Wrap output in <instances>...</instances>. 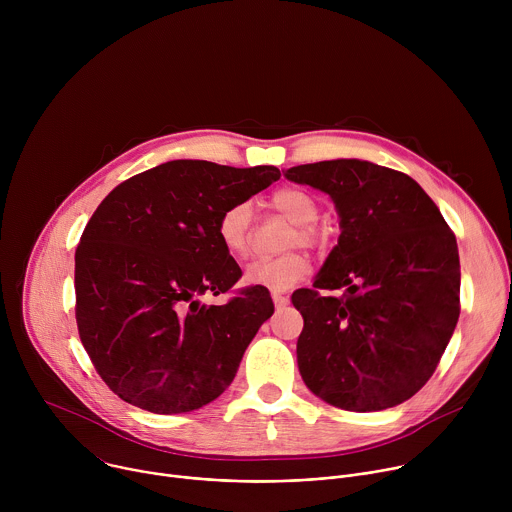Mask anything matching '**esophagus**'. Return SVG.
<instances>
[{
	"label": "esophagus",
	"instance_id": "esophagus-1",
	"mask_svg": "<svg viewBox=\"0 0 512 512\" xmlns=\"http://www.w3.org/2000/svg\"><path fill=\"white\" fill-rule=\"evenodd\" d=\"M273 304H275V308H285L289 304V298L283 294H273Z\"/></svg>",
	"mask_w": 512,
	"mask_h": 512
}]
</instances>
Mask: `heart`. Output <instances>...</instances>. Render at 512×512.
Segmentation results:
<instances>
[{
	"mask_svg": "<svg viewBox=\"0 0 512 512\" xmlns=\"http://www.w3.org/2000/svg\"><path fill=\"white\" fill-rule=\"evenodd\" d=\"M271 206L296 225V233L291 241L308 247L322 243V233L314 225L320 216V208L312 194L300 188H281L271 196ZM249 221L251 208L247 202H235L218 216L216 235L229 255H245L249 243ZM308 273L310 261L300 253H289L277 259L253 261L245 271V281L249 285L265 287L273 294H281V291L300 283Z\"/></svg>",
	"mask_w": 512,
	"mask_h": 512,
	"instance_id": "obj_1",
	"label": "heart"
}]
</instances>
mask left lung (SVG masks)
Returning a JSON list of instances; mask_svg holds the SVG:
<instances>
[{
    "mask_svg": "<svg viewBox=\"0 0 512 512\" xmlns=\"http://www.w3.org/2000/svg\"><path fill=\"white\" fill-rule=\"evenodd\" d=\"M283 176L328 194L338 245L291 296L304 318L306 387L346 411H383L433 375L460 316V255L440 208L407 174L364 160L294 166ZM347 287L344 299L318 288Z\"/></svg>",
    "mask_w": 512,
    "mask_h": 512,
    "instance_id": "8db88e82",
    "label": "left lung"
}]
</instances>
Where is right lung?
Returning a JSON list of instances; mask_svg holds the SVG:
<instances>
[{
	"label": "right lung",
	"instance_id": "add662e5",
	"mask_svg": "<svg viewBox=\"0 0 512 512\" xmlns=\"http://www.w3.org/2000/svg\"><path fill=\"white\" fill-rule=\"evenodd\" d=\"M275 166L174 160L119 184L75 253L77 326L97 373L123 401L162 415L223 395L273 314L265 287L225 306L241 267L218 241L225 208L279 180Z\"/></svg>",
	"mask_w": 512,
	"mask_h": 512
}]
</instances>
